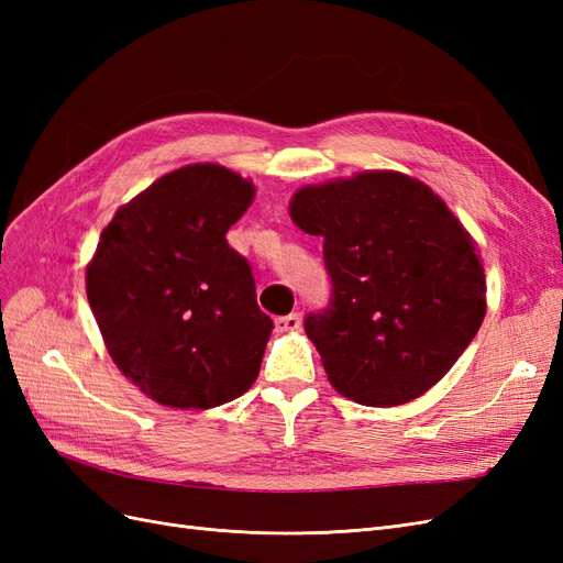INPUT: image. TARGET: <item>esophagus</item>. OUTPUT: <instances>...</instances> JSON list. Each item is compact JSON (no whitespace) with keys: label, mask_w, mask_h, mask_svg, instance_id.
Returning <instances> with one entry per match:
<instances>
[{"label":"esophagus","mask_w":563,"mask_h":563,"mask_svg":"<svg viewBox=\"0 0 563 563\" xmlns=\"http://www.w3.org/2000/svg\"><path fill=\"white\" fill-rule=\"evenodd\" d=\"M300 323H302V314L300 312H291V314L275 319L277 331H298Z\"/></svg>","instance_id":"obj_1"}]
</instances>
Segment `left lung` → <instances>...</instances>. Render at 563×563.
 I'll list each match as a JSON object with an SVG mask.
<instances>
[{
  "label": "left lung",
  "mask_w": 563,
  "mask_h": 563,
  "mask_svg": "<svg viewBox=\"0 0 563 563\" xmlns=\"http://www.w3.org/2000/svg\"><path fill=\"white\" fill-rule=\"evenodd\" d=\"M294 223L323 240L331 305L305 317L329 383L364 406H399L446 376L486 314L470 232L428 185L364 172L308 185Z\"/></svg>",
  "instance_id": "obj_1"
}]
</instances>
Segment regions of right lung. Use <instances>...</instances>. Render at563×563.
<instances>
[{
	"label": "right lung",
	"instance_id": "right-lung-1",
	"mask_svg": "<svg viewBox=\"0 0 563 563\" xmlns=\"http://www.w3.org/2000/svg\"><path fill=\"white\" fill-rule=\"evenodd\" d=\"M251 180L220 164L162 176L119 207L87 267V296L117 368L162 406L213 408L258 378L272 319L225 234Z\"/></svg>",
	"mask_w": 563,
	"mask_h": 563
}]
</instances>
